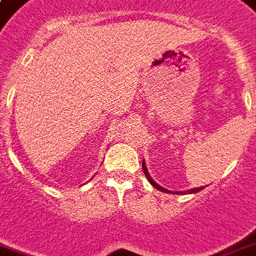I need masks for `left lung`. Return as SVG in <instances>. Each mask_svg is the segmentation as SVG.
<instances>
[{"label":"left lung","instance_id":"left-lung-1","mask_svg":"<svg viewBox=\"0 0 256 256\" xmlns=\"http://www.w3.org/2000/svg\"><path fill=\"white\" fill-rule=\"evenodd\" d=\"M142 170H144V174H145V176L148 178V180L150 182V184H152L154 188L162 191V192H170V191L166 190V188H162V186H158L156 182L153 180L152 178H150V175H149V172H148V170H146V166H145V162H142ZM200 190H202V187H198V188H191V190H188V191H175V194H186V192L191 194V192H198V191H200Z\"/></svg>","mask_w":256,"mask_h":256}]
</instances>
